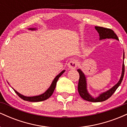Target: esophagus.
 I'll return each mask as SVG.
<instances>
[{"instance_id": "34e87169", "label": "esophagus", "mask_w": 127, "mask_h": 127, "mask_svg": "<svg viewBox=\"0 0 127 127\" xmlns=\"http://www.w3.org/2000/svg\"><path fill=\"white\" fill-rule=\"evenodd\" d=\"M77 65H78V63L75 60H71L68 62L67 66L68 68L70 69H75L76 68Z\"/></svg>"}]
</instances>
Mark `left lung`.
<instances>
[{"label": "left lung", "mask_w": 127, "mask_h": 127, "mask_svg": "<svg viewBox=\"0 0 127 127\" xmlns=\"http://www.w3.org/2000/svg\"><path fill=\"white\" fill-rule=\"evenodd\" d=\"M95 30L99 34V39L100 40H103V39H114L119 40L118 37L117 35L115 33L113 30L110 29L104 28L102 27H97L95 26ZM124 51L123 54V63H122V72L121 75L120 79L119 81L115 85L112 87L111 88L107 90L106 91L103 92V93L99 94L97 97H94L93 95L90 94L88 92V87H87V78H86L85 74L81 70L80 68L77 70V71L79 73V80L78 83V92L81 97L84 99V100H87V101L91 102H101L107 100L109 97L112 95V94L115 93L116 89L119 87V86L121 84L122 79H123L124 75Z\"/></svg>", "instance_id": "1"}]
</instances>
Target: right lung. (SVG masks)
I'll list each match as a JSON object with an SVG mask.
<instances>
[{"label": "right lung", "mask_w": 127, "mask_h": 127, "mask_svg": "<svg viewBox=\"0 0 127 127\" xmlns=\"http://www.w3.org/2000/svg\"><path fill=\"white\" fill-rule=\"evenodd\" d=\"M29 30H37V28H29ZM65 70H62V72L60 73L59 75H57L56 76H55V78L54 79L53 81H52L50 87L47 89V90H46L45 93H42V94H40V95H35V96H30H30H26V95H23V94H20V93H19L18 91H16V90H14L13 88H12L14 90V91L15 92L16 94H17V95L20 97V98L23 99V100H25V101H31V102H38V101H44V100L49 98V97L52 95V93H53L54 91L55 87H56L57 82L58 79H59L60 77L64 73V72H65ZM7 82L8 83V84H9L8 82Z\"/></svg>", "instance_id": "obj_1"}]
</instances>
